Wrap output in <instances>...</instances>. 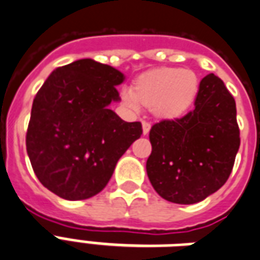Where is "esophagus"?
<instances>
[{"label": "esophagus", "mask_w": 260, "mask_h": 260, "mask_svg": "<svg viewBox=\"0 0 260 260\" xmlns=\"http://www.w3.org/2000/svg\"><path fill=\"white\" fill-rule=\"evenodd\" d=\"M142 126H143V135H147L150 131V126H151L149 121H142Z\"/></svg>", "instance_id": "esophagus-1"}]
</instances>
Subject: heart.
I'll return each instance as SVG.
<instances>
[{"label":"heart","mask_w":260,"mask_h":260,"mask_svg":"<svg viewBox=\"0 0 260 260\" xmlns=\"http://www.w3.org/2000/svg\"><path fill=\"white\" fill-rule=\"evenodd\" d=\"M197 89L199 80L193 71L162 67L142 74L134 89L124 88L121 101L132 110H138L140 105L153 106L159 117L174 118L191 106Z\"/></svg>","instance_id":"b5f03b06"}]
</instances>
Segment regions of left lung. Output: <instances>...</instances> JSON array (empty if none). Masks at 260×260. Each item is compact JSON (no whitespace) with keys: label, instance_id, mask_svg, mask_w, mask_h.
<instances>
[{"label":"left lung","instance_id":"8db88e82","mask_svg":"<svg viewBox=\"0 0 260 260\" xmlns=\"http://www.w3.org/2000/svg\"><path fill=\"white\" fill-rule=\"evenodd\" d=\"M150 183L167 201L196 204L226 183L240 147L236 101L223 81L208 74L200 82L194 109L150 129Z\"/></svg>","mask_w":260,"mask_h":260}]
</instances>
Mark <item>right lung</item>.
I'll use <instances>...</instances> for the list:
<instances>
[{
	"instance_id": "add662e5",
	"label": "right lung",
	"mask_w": 260,
	"mask_h": 260,
	"mask_svg": "<svg viewBox=\"0 0 260 260\" xmlns=\"http://www.w3.org/2000/svg\"><path fill=\"white\" fill-rule=\"evenodd\" d=\"M124 74L92 59L57 67L34 98L26 134L38 180L64 200H86L109 183L115 164L142 135L109 109Z\"/></svg>"
}]
</instances>
